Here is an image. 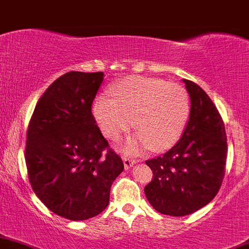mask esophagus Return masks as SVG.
<instances>
[{
    "instance_id": "1",
    "label": "esophagus",
    "mask_w": 249,
    "mask_h": 249,
    "mask_svg": "<svg viewBox=\"0 0 249 249\" xmlns=\"http://www.w3.org/2000/svg\"><path fill=\"white\" fill-rule=\"evenodd\" d=\"M122 160H124L125 169H129L130 166H133L135 164L134 158H132V157H127V156H124V157H122Z\"/></svg>"
}]
</instances>
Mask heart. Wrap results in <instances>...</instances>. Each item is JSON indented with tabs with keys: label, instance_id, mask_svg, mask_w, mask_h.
Returning a JSON list of instances; mask_svg holds the SVG:
<instances>
[{
	"label": "heart",
	"instance_id": "b5f03b06",
	"mask_svg": "<svg viewBox=\"0 0 249 249\" xmlns=\"http://www.w3.org/2000/svg\"><path fill=\"white\" fill-rule=\"evenodd\" d=\"M115 99L101 96L93 115L106 137L117 140L133 127L138 133L124 147L137 152L150 147L164 151L180 140L191 115V98L183 86L160 79L132 75L112 89Z\"/></svg>",
	"mask_w": 249,
	"mask_h": 249
}]
</instances>
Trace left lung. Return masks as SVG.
Returning a JSON list of instances; mask_svg holds the SVG:
<instances>
[{
  "label": "left lung",
  "instance_id": "left-lung-1",
  "mask_svg": "<svg viewBox=\"0 0 249 249\" xmlns=\"http://www.w3.org/2000/svg\"><path fill=\"white\" fill-rule=\"evenodd\" d=\"M183 83L191 97L188 124L174 147L146 160L153 176L143 188L156 211L174 217L193 213L216 196L228 152L224 122L213 102L196 83Z\"/></svg>",
  "mask_w": 249,
  "mask_h": 249
}]
</instances>
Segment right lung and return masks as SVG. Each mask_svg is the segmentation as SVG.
Returning a JSON list of instances; mask_svg holds the SVG:
<instances>
[{"instance_id": "right-lung-1", "label": "right lung", "mask_w": 249, "mask_h": 249, "mask_svg": "<svg viewBox=\"0 0 249 249\" xmlns=\"http://www.w3.org/2000/svg\"><path fill=\"white\" fill-rule=\"evenodd\" d=\"M104 74L68 71L43 93L26 135L27 175L50 211L71 220L97 216L124 170L92 115Z\"/></svg>"}]
</instances>
